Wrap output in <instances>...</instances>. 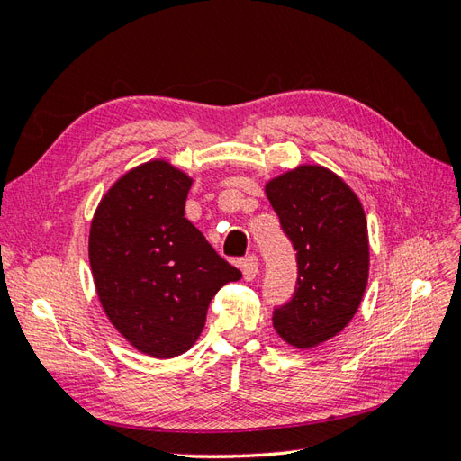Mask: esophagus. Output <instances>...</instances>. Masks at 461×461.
Here are the masks:
<instances>
[{"mask_svg": "<svg viewBox=\"0 0 461 461\" xmlns=\"http://www.w3.org/2000/svg\"><path fill=\"white\" fill-rule=\"evenodd\" d=\"M242 275L246 281H254L258 271H259V259L256 256H248L246 259H242Z\"/></svg>", "mask_w": 461, "mask_h": 461, "instance_id": "1", "label": "esophagus"}]
</instances>
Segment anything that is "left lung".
I'll return each mask as SVG.
<instances>
[{
  "label": "left lung",
  "mask_w": 461,
  "mask_h": 461,
  "mask_svg": "<svg viewBox=\"0 0 461 461\" xmlns=\"http://www.w3.org/2000/svg\"><path fill=\"white\" fill-rule=\"evenodd\" d=\"M296 249V292L273 313L286 344L308 350L356 315L369 278L367 221L356 192L321 165H300L265 185Z\"/></svg>",
  "instance_id": "1"
}]
</instances>
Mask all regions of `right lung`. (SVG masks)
<instances>
[{"label":"right lung","mask_w":461,"mask_h":461,"mask_svg":"<svg viewBox=\"0 0 461 461\" xmlns=\"http://www.w3.org/2000/svg\"><path fill=\"white\" fill-rule=\"evenodd\" d=\"M192 178L165 159L124 173L97 203L88 258L107 319L138 352H188L209 302L242 273L185 217Z\"/></svg>","instance_id":"add662e5"}]
</instances>
